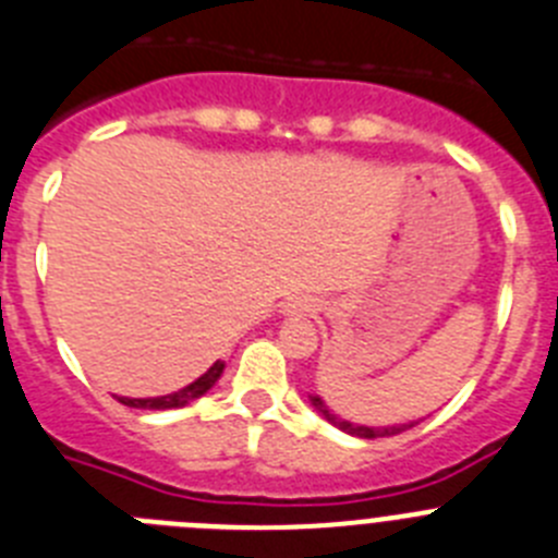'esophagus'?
Segmentation results:
<instances>
[{
    "instance_id": "1",
    "label": "esophagus",
    "mask_w": 558,
    "mask_h": 558,
    "mask_svg": "<svg viewBox=\"0 0 558 558\" xmlns=\"http://www.w3.org/2000/svg\"><path fill=\"white\" fill-rule=\"evenodd\" d=\"M305 311H311V305H305L303 300H294V303L286 305V314L294 316V314H305Z\"/></svg>"
}]
</instances>
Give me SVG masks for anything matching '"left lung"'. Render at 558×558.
I'll list each match as a JSON object with an SVG mask.
<instances>
[{
  "label": "left lung",
  "mask_w": 558,
  "mask_h": 558,
  "mask_svg": "<svg viewBox=\"0 0 558 558\" xmlns=\"http://www.w3.org/2000/svg\"><path fill=\"white\" fill-rule=\"evenodd\" d=\"M311 405H314L319 414L328 420L330 425H336V428H341L344 434H353V436H361V439H378V436H395V434H403V430L414 428L416 423H403V425H386V428H369V425H359V423H350V420H341V416L330 414V409L325 405V400L319 398V395H311Z\"/></svg>",
  "instance_id": "left-lung-1"
}]
</instances>
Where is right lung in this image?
<instances>
[{"label": "right lung", "instance_id": "add662e5", "mask_svg": "<svg viewBox=\"0 0 558 558\" xmlns=\"http://www.w3.org/2000/svg\"><path fill=\"white\" fill-rule=\"evenodd\" d=\"M225 364L222 361H217V364L210 366L208 373L199 375L194 384L183 386L180 391H172V395H163V398H119V403L130 405V409H155V411H163V409H183V405H189L192 400L203 398L205 391L210 389V386L217 384L219 375H222Z\"/></svg>", "mask_w": 558, "mask_h": 558}]
</instances>
